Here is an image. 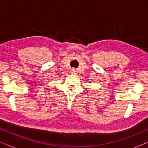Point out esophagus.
Wrapping results in <instances>:
<instances>
[{
    "instance_id": "34e87169",
    "label": "esophagus",
    "mask_w": 148,
    "mask_h": 148,
    "mask_svg": "<svg viewBox=\"0 0 148 148\" xmlns=\"http://www.w3.org/2000/svg\"><path fill=\"white\" fill-rule=\"evenodd\" d=\"M76 70H75L74 69H72V70H71V73L72 74H75V73H76Z\"/></svg>"
}]
</instances>
